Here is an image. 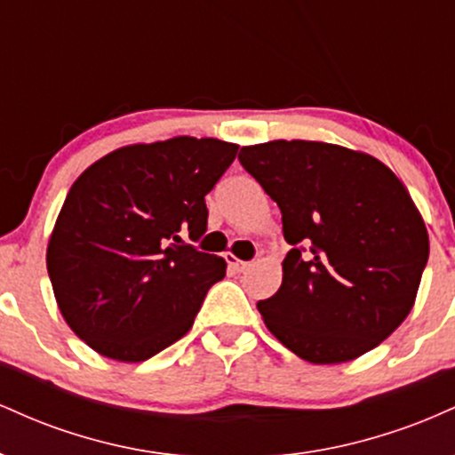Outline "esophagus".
<instances>
[{
  "label": "esophagus",
  "instance_id": "1",
  "mask_svg": "<svg viewBox=\"0 0 455 455\" xmlns=\"http://www.w3.org/2000/svg\"><path fill=\"white\" fill-rule=\"evenodd\" d=\"M227 263L231 265V267L235 269V271H245L250 267V263H245V260H239V259H235L233 254H227Z\"/></svg>",
  "mask_w": 455,
  "mask_h": 455
}]
</instances>
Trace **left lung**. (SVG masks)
I'll return each instance as SVG.
<instances>
[{
    "mask_svg": "<svg viewBox=\"0 0 455 455\" xmlns=\"http://www.w3.org/2000/svg\"><path fill=\"white\" fill-rule=\"evenodd\" d=\"M239 162L278 203L293 248L265 325L310 363L372 351L409 316L430 254L404 184L372 156L318 140H269Z\"/></svg>",
    "mask_w": 455,
    "mask_h": 455,
    "instance_id": "obj_1",
    "label": "left lung"
}]
</instances>
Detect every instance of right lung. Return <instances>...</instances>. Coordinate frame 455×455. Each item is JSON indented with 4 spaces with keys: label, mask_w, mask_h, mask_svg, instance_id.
<instances>
[{
    "label": "right lung",
    "mask_w": 455,
    "mask_h": 455,
    "mask_svg": "<svg viewBox=\"0 0 455 455\" xmlns=\"http://www.w3.org/2000/svg\"><path fill=\"white\" fill-rule=\"evenodd\" d=\"M239 145L175 137L115 149L72 184L46 248L61 316L117 362L154 357L190 331L227 263L198 252L205 195Z\"/></svg>",
    "instance_id": "obj_1"
}]
</instances>
